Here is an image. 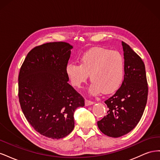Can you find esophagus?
Wrapping results in <instances>:
<instances>
[{"mask_svg":"<svg viewBox=\"0 0 160 160\" xmlns=\"http://www.w3.org/2000/svg\"><path fill=\"white\" fill-rule=\"evenodd\" d=\"M93 103H94L93 101H90V100L86 99V100L85 101V104L86 106H89V105H93Z\"/></svg>","mask_w":160,"mask_h":160,"instance_id":"1","label":"esophagus"}]
</instances>
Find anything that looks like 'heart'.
I'll return each mask as SVG.
<instances>
[{
	"label": "heart",
	"mask_w": 160,
	"mask_h": 160,
	"mask_svg": "<svg viewBox=\"0 0 160 160\" xmlns=\"http://www.w3.org/2000/svg\"><path fill=\"white\" fill-rule=\"evenodd\" d=\"M79 65L68 63L65 72L71 85L80 88L89 79L91 95L101 92L110 94L117 91L122 85L125 65L124 57L118 51L97 47L85 52L79 58Z\"/></svg>",
	"instance_id": "1"
}]
</instances>
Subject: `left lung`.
I'll return each mask as SVG.
<instances>
[{"label":"left lung","instance_id":"left-lung-1","mask_svg":"<svg viewBox=\"0 0 160 160\" xmlns=\"http://www.w3.org/2000/svg\"><path fill=\"white\" fill-rule=\"evenodd\" d=\"M122 46L125 65L124 80L115 93L105 101L108 113L98 122L101 132L112 138L127 134L136 126L142 117L148 94L143 61L123 41Z\"/></svg>","mask_w":160,"mask_h":160}]
</instances>
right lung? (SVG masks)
Here are the masks:
<instances>
[{
    "instance_id": "add662e5",
    "label": "right lung",
    "mask_w": 160,
    "mask_h": 160,
    "mask_svg": "<svg viewBox=\"0 0 160 160\" xmlns=\"http://www.w3.org/2000/svg\"><path fill=\"white\" fill-rule=\"evenodd\" d=\"M72 46L48 42L28 53L18 75V99L28 122L42 135L63 138L74 128L75 109L85 99L67 81L65 67Z\"/></svg>"
}]
</instances>
